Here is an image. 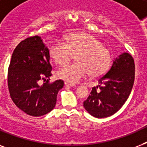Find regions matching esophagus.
Segmentation results:
<instances>
[{
	"mask_svg": "<svg viewBox=\"0 0 147 147\" xmlns=\"http://www.w3.org/2000/svg\"><path fill=\"white\" fill-rule=\"evenodd\" d=\"M65 86H69V87H76V85L71 84V83L68 82H65Z\"/></svg>",
	"mask_w": 147,
	"mask_h": 147,
	"instance_id": "esophagus-1",
	"label": "esophagus"
}]
</instances>
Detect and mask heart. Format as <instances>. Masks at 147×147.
<instances>
[{
    "label": "heart",
    "mask_w": 147,
    "mask_h": 147,
    "mask_svg": "<svg viewBox=\"0 0 147 147\" xmlns=\"http://www.w3.org/2000/svg\"><path fill=\"white\" fill-rule=\"evenodd\" d=\"M78 53V62L68 64L56 72L59 78L71 83L78 82L90 73L98 77L105 73L111 61L110 51L100 41L88 33H72L65 36L64 41H55L49 49V55L55 64L62 65Z\"/></svg>",
    "instance_id": "obj_1"
}]
</instances>
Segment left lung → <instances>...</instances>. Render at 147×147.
Listing matches in <instances>:
<instances>
[{
    "label": "left lung",
    "mask_w": 147,
    "mask_h": 147,
    "mask_svg": "<svg viewBox=\"0 0 147 147\" xmlns=\"http://www.w3.org/2000/svg\"><path fill=\"white\" fill-rule=\"evenodd\" d=\"M134 78V60L129 53H122L114 60L107 73L98 78L99 85L92 88L83 103L84 107L98 118L111 116L127 100Z\"/></svg>",
    "instance_id": "8db88e82"
}]
</instances>
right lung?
<instances>
[{
	"mask_svg": "<svg viewBox=\"0 0 147 147\" xmlns=\"http://www.w3.org/2000/svg\"><path fill=\"white\" fill-rule=\"evenodd\" d=\"M51 71L49 49L41 37L33 36L17 45L7 74L10 98L17 107L33 117L42 116L55 107L64 82H49ZM41 80L46 82L40 85Z\"/></svg>",
	"mask_w": 147,
	"mask_h": 147,
	"instance_id": "right-lung-1",
	"label": "right lung"
}]
</instances>
